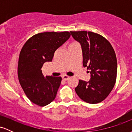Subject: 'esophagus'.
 <instances>
[{
    "instance_id": "esophagus-1",
    "label": "esophagus",
    "mask_w": 132,
    "mask_h": 132,
    "mask_svg": "<svg viewBox=\"0 0 132 132\" xmlns=\"http://www.w3.org/2000/svg\"><path fill=\"white\" fill-rule=\"evenodd\" d=\"M62 78H63V80L67 81V80H68L69 78H70V76H67V75H64L63 77H62Z\"/></svg>"
}]
</instances>
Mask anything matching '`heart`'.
<instances>
[{
	"instance_id": "b5f03b06",
	"label": "heart",
	"mask_w": 132,
	"mask_h": 132,
	"mask_svg": "<svg viewBox=\"0 0 132 132\" xmlns=\"http://www.w3.org/2000/svg\"><path fill=\"white\" fill-rule=\"evenodd\" d=\"M74 43H76V42H74Z\"/></svg>"
}]
</instances>
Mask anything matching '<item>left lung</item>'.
<instances>
[{
  "label": "left lung",
  "instance_id": "obj_1",
  "mask_svg": "<svg viewBox=\"0 0 132 132\" xmlns=\"http://www.w3.org/2000/svg\"><path fill=\"white\" fill-rule=\"evenodd\" d=\"M81 45L83 66L90 70V80L79 81L76 94L84 102L97 104L106 99L116 82L117 62L112 46L105 38L92 31H70Z\"/></svg>",
  "mask_w": 132,
  "mask_h": 132
}]
</instances>
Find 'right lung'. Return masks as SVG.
Wrapping results in <instances>:
<instances>
[{"mask_svg":"<svg viewBox=\"0 0 132 132\" xmlns=\"http://www.w3.org/2000/svg\"><path fill=\"white\" fill-rule=\"evenodd\" d=\"M70 33L43 32L30 38L23 46L18 62V78L28 99L43 107L55 99L61 77H45L41 70L51 61L54 53L70 37Z\"/></svg>","mask_w":132,"mask_h":132,"instance_id":"1","label":"right lung"}]
</instances>
